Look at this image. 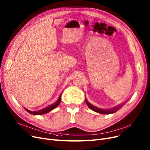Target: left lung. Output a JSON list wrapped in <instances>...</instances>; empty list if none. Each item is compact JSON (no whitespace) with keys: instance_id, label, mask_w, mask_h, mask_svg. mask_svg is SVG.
I'll use <instances>...</instances> for the list:
<instances>
[{"instance_id":"left-lung-1","label":"left lung","mask_w":150,"mask_h":150,"mask_svg":"<svg viewBox=\"0 0 150 150\" xmlns=\"http://www.w3.org/2000/svg\"><path fill=\"white\" fill-rule=\"evenodd\" d=\"M85 103H86V104H87L88 108L93 110V111L96 112H98V113H101V114H110V113H115L117 111H118L123 106L122 105H120L118 107H117V108H115L114 109H108V110H104V109H99L98 108H96V107L93 105L92 104H91L90 103H89L87 101V99H85Z\"/></svg>"}]
</instances>
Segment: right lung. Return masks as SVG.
Returning a JSON list of instances; mask_svg holds the SVG:
<instances>
[{
	"label": "right lung",
	"mask_w": 150,
	"mask_h": 150,
	"mask_svg": "<svg viewBox=\"0 0 150 150\" xmlns=\"http://www.w3.org/2000/svg\"><path fill=\"white\" fill-rule=\"evenodd\" d=\"M61 96H62V95H60L59 98L58 99V100L55 103L51 104V105H49V106L46 107V108L42 109H41L38 111H36V112H32V111H30L29 110H28L27 109H25L26 110V111H27L28 113H32L33 114V115H42V114H45V113H48L49 112L51 111L52 110L54 109L55 108H57V107L60 103V101H61Z\"/></svg>",
	"instance_id": "right-lung-1"
}]
</instances>
